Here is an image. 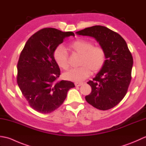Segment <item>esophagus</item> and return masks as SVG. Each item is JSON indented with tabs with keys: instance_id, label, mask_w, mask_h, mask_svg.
<instances>
[{
	"instance_id": "34e87169",
	"label": "esophagus",
	"mask_w": 146,
	"mask_h": 146,
	"mask_svg": "<svg viewBox=\"0 0 146 146\" xmlns=\"http://www.w3.org/2000/svg\"><path fill=\"white\" fill-rule=\"evenodd\" d=\"M82 84H83L82 83H78V82L75 83V85L76 86H80L81 85H82Z\"/></svg>"
}]
</instances>
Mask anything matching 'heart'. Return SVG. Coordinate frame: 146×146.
Returning <instances> with one entry per match:
<instances>
[{"label": "heart", "mask_w": 146, "mask_h": 146, "mask_svg": "<svg viewBox=\"0 0 146 146\" xmlns=\"http://www.w3.org/2000/svg\"><path fill=\"white\" fill-rule=\"evenodd\" d=\"M93 43L85 39H77L68 46L71 51L81 54L80 65L71 68L63 73L64 79L75 82H80L90 76L91 70L97 71L103 67L105 61V52L100 46H93ZM54 60L62 69L68 68V55L63 46L60 45L53 52Z\"/></svg>", "instance_id": "b5f03b06"}]
</instances>
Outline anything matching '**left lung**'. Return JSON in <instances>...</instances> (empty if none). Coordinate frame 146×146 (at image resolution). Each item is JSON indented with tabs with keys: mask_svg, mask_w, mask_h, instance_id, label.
<instances>
[{
	"mask_svg": "<svg viewBox=\"0 0 146 146\" xmlns=\"http://www.w3.org/2000/svg\"><path fill=\"white\" fill-rule=\"evenodd\" d=\"M95 38L105 52V61L93 80L87 82L92 92L85 99L97 109L114 107L127 94L131 81L132 56L119 34L102 26H94L76 32Z\"/></svg>",
	"mask_w": 146,
	"mask_h": 146,
	"instance_id": "8db88e82",
	"label": "left lung"
}]
</instances>
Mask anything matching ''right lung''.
<instances>
[{"label": "right lung", "mask_w": 146, "mask_h": 146, "mask_svg": "<svg viewBox=\"0 0 146 146\" xmlns=\"http://www.w3.org/2000/svg\"><path fill=\"white\" fill-rule=\"evenodd\" d=\"M71 36L75 34L42 29L27 40L20 54L17 84L30 106L39 113L53 111L63 103L68 91L75 87L71 82L56 81L60 70L53 57L55 48Z\"/></svg>", "instance_id": "obj_1"}]
</instances>
